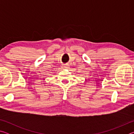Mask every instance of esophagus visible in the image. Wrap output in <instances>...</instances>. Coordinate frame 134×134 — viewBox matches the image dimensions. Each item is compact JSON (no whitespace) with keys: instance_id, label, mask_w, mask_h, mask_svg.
<instances>
[{"instance_id":"obj_1","label":"esophagus","mask_w":134,"mask_h":134,"mask_svg":"<svg viewBox=\"0 0 134 134\" xmlns=\"http://www.w3.org/2000/svg\"><path fill=\"white\" fill-rule=\"evenodd\" d=\"M63 69H66V68H67V66L66 65H65V64H64L63 65Z\"/></svg>"}]
</instances>
